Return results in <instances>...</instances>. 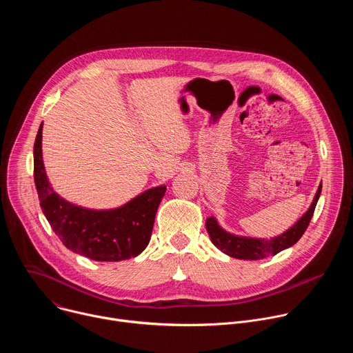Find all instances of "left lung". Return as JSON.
Instances as JSON below:
<instances>
[{
  "instance_id": "8db88e82",
  "label": "left lung",
  "mask_w": 353,
  "mask_h": 353,
  "mask_svg": "<svg viewBox=\"0 0 353 353\" xmlns=\"http://www.w3.org/2000/svg\"><path fill=\"white\" fill-rule=\"evenodd\" d=\"M321 183L317 188V192L313 198V203L310 204L309 210L301 215L289 229H286L283 233L270 237V239H263V237H250V236H240L230 233L225 230L218 219L215 216L207 218L205 226L207 232L211 237V241L216 248H219L222 253H225L229 257L237 259V260H263L271 256L278 254L279 251L286 250L292 247L294 243L299 241V239L303 236L306 232L313 212L316 210L317 201L321 194Z\"/></svg>"
}]
</instances>
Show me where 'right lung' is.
<instances>
[{"instance_id":"1","label":"right lung","mask_w":353,"mask_h":353,"mask_svg":"<svg viewBox=\"0 0 353 353\" xmlns=\"http://www.w3.org/2000/svg\"><path fill=\"white\" fill-rule=\"evenodd\" d=\"M41 131L43 123L33 146L34 184L43 214L63 244L94 261H121L141 254L152 234L166 185L149 188L112 210H90L68 203L48 181L43 163Z\"/></svg>"}]
</instances>
